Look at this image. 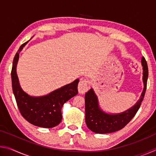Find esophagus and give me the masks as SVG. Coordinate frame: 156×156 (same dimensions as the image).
Returning a JSON list of instances; mask_svg holds the SVG:
<instances>
[{
  "mask_svg": "<svg viewBox=\"0 0 156 156\" xmlns=\"http://www.w3.org/2000/svg\"><path fill=\"white\" fill-rule=\"evenodd\" d=\"M89 83L88 81L87 80H82L80 81V83L78 84V90L79 94H84L88 91L89 89Z\"/></svg>",
  "mask_w": 156,
  "mask_h": 156,
  "instance_id": "34e87169",
  "label": "esophagus"
}]
</instances>
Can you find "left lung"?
I'll list each match as a JSON object with an SVG mask.
<instances>
[{"instance_id":"8db88e82","label":"left lung","mask_w":156,"mask_h":156,"mask_svg":"<svg viewBox=\"0 0 156 156\" xmlns=\"http://www.w3.org/2000/svg\"><path fill=\"white\" fill-rule=\"evenodd\" d=\"M143 67L144 89L136 105L126 112L118 114H108L100 109L96 95L93 89L85 94V121L87 127L96 133H108L120 130L130 122L138 112L144 99L147 89L148 79V66L144 57L141 60Z\"/></svg>"}]
</instances>
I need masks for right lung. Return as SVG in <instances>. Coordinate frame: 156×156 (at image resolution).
Returning <instances> with one entry per match:
<instances>
[{
	"label": "right lung",
	"instance_id": "obj_1",
	"mask_svg": "<svg viewBox=\"0 0 156 156\" xmlns=\"http://www.w3.org/2000/svg\"><path fill=\"white\" fill-rule=\"evenodd\" d=\"M27 42L20 47L13 60L12 84L17 106L23 117L30 123L40 127H54L61 122V109L63 105L77 95L79 79L52 91L47 96L41 97L29 96L21 89L16 74L19 52Z\"/></svg>",
	"mask_w": 156,
	"mask_h": 156
}]
</instances>
